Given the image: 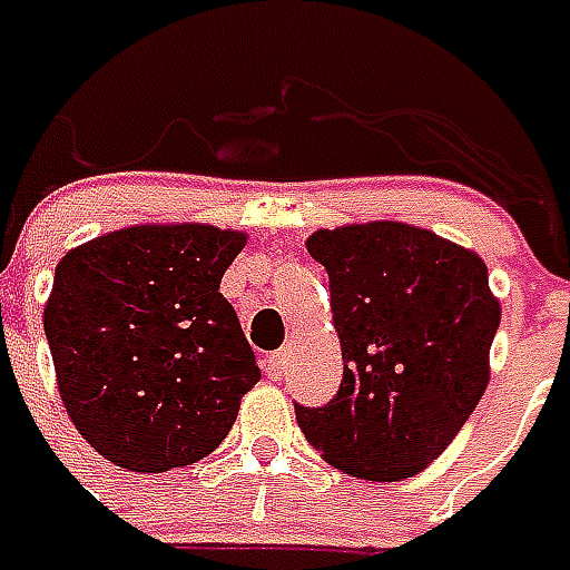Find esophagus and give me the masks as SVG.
Returning <instances> with one entry per match:
<instances>
[{
  "label": "esophagus",
  "instance_id": "esophagus-1",
  "mask_svg": "<svg viewBox=\"0 0 570 570\" xmlns=\"http://www.w3.org/2000/svg\"><path fill=\"white\" fill-rule=\"evenodd\" d=\"M285 364H288V353H273V356L264 358V373L271 380H279L282 373H285Z\"/></svg>",
  "mask_w": 570,
  "mask_h": 570
}]
</instances>
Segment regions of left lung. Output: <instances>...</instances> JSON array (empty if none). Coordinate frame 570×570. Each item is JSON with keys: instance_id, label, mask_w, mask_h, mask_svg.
<instances>
[{"instance_id": "8db88e82", "label": "left lung", "mask_w": 570, "mask_h": 570, "mask_svg": "<svg viewBox=\"0 0 570 570\" xmlns=\"http://www.w3.org/2000/svg\"><path fill=\"white\" fill-rule=\"evenodd\" d=\"M341 338L338 394L299 406L314 450L358 480L397 482L439 459L489 385L500 303L476 253L397 220L317 229Z\"/></svg>"}]
</instances>
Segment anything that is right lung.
I'll list each match as a JSON object with an SVG mask.
<instances>
[{
    "instance_id": "add662e5",
    "label": "right lung",
    "mask_w": 570,
    "mask_h": 570,
    "mask_svg": "<svg viewBox=\"0 0 570 570\" xmlns=\"http://www.w3.org/2000/svg\"><path fill=\"white\" fill-rule=\"evenodd\" d=\"M247 244L206 223L129 226L55 267L43 330L63 409L99 456L161 473L206 459L258 380L220 279Z\"/></svg>"
}]
</instances>
